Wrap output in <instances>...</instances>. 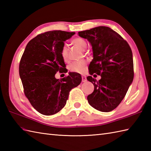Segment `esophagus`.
Wrapping results in <instances>:
<instances>
[{
  "mask_svg": "<svg viewBox=\"0 0 151 151\" xmlns=\"http://www.w3.org/2000/svg\"><path fill=\"white\" fill-rule=\"evenodd\" d=\"M82 82H85L87 81V79H86V76L84 75H82Z\"/></svg>",
  "mask_w": 151,
  "mask_h": 151,
  "instance_id": "esophagus-1",
  "label": "esophagus"
}]
</instances>
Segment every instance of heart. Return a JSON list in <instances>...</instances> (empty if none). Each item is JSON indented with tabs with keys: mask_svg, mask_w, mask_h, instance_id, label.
<instances>
[{
	"mask_svg": "<svg viewBox=\"0 0 151 151\" xmlns=\"http://www.w3.org/2000/svg\"><path fill=\"white\" fill-rule=\"evenodd\" d=\"M71 43L74 45L78 47V49L81 50H85L88 46L87 42L84 38L81 37H77L74 38L71 40ZM61 56L63 60L65 62H69V56H68V49L66 45H63L62 50H61ZM86 67V62L85 61H78V62H73L70 64L69 66V70L72 73H83L85 71Z\"/></svg>",
	"mask_w": 151,
	"mask_h": 151,
	"instance_id": "obj_1",
	"label": "heart"
}]
</instances>
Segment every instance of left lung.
<instances>
[{
    "instance_id": "8db88e82",
    "label": "left lung",
    "mask_w": 151,
    "mask_h": 151,
    "mask_svg": "<svg viewBox=\"0 0 151 151\" xmlns=\"http://www.w3.org/2000/svg\"><path fill=\"white\" fill-rule=\"evenodd\" d=\"M78 36L87 39L92 47L93 59L89 66V74L101 76L99 81L91 76L87 77L94 85V91L88 96V101L96 110L110 111L123 101L132 83V50L119 34L107 27L79 32Z\"/></svg>"
}]
</instances>
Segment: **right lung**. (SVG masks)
Instances as JSON below:
<instances>
[{
    "label": "right lung",
    "instance_id": "right-lung-1",
    "mask_svg": "<svg viewBox=\"0 0 151 151\" xmlns=\"http://www.w3.org/2000/svg\"><path fill=\"white\" fill-rule=\"evenodd\" d=\"M75 32L52 30L37 35L25 48L19 63V76L24 95L32 106L45 115L55 114L65 106L69 91L82 81L81 75L56 79L57 71L65 69L61 50L64 41Z\"/></svg>",
    "mask_w": 151,
    "mask_h": 151
}]
</instances>
